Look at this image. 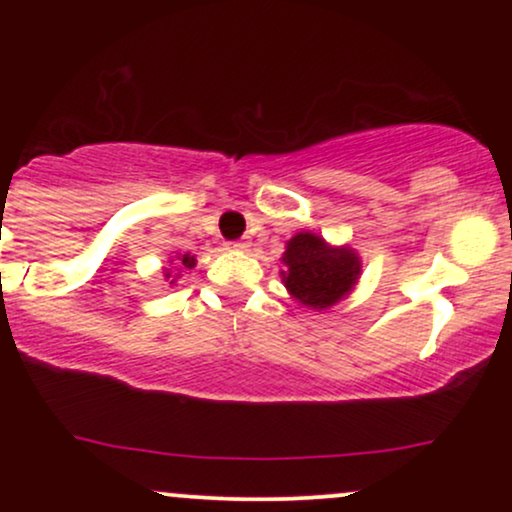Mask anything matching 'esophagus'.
Masks as SVG:
<instances>
[{
  "label": "esophagus",
  "mask_w": 512,
  "mask_h": 512,
  "mask_svg": "<svg viewBox=\"0 0 512 512\" xmlns=\"http://www.w3.org/2000/svg\"><path fill=\"white\" fill-rule=\"evenodd\" d=\"M228 248H231V250H248L250 243H248V240H231V243H228Z\"/></svg>",
  "instance_id": "1"
}]
</instances>
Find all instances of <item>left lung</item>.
Masks as SVG:
<instances>
[{
  "mask_svg": "<svg viewBox=\"0 0 512 512\" xmlns=\"http://www.w3.org/2000/svg\"><path fill=\"white\" fill-rule=\"evenodd\" d=\"M281 281L289 293L310 310H327L354 289L361 276V257L354 250L332 248L325 238L305 231L296 233L281 257Z\"/></svg>",
  "mask_w": 512,
  "mask_h": 512,
  "instance_id": "obj_1",
  "label": "left lung"
}]
</instances>
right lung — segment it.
Instances as JSON below:
<instances>
[{"mask_svg":"<svg viewBox=\"0 0 512 512\" xmlns=\"http://www.w3.org/2000/svg\"><path fill=\"white\" fill-rule=\"evenodd\" d=\"M170 262H173V269H163V276H166V279H173V281H170V284H175V279H178V269L180 267H187V269H192V267H195V257H192L190 255V252H187V255H178V257H175V260H170ZM176 272V276H172V272Z\"/></svg>","mask_w":512,"mask_h":512,"instance_id":"1","label":"right lung"}]
</instances>
